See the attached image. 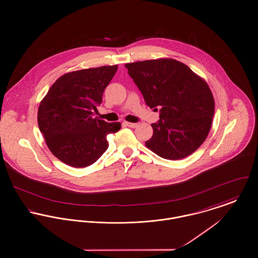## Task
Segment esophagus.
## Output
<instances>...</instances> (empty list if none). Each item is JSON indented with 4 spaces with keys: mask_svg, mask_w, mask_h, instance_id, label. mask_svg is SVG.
<instances>
[{
    "mask_svg": "<svg viewBox=\"0 0 258 258\" xmlns=\"http://www.w3.org/2000/svg\"><path fill=\"white\" fill-rule=\"evenodd\" d=\"M124 124L130 128H135L137 127V124L136 123H131V122H124Z\"/></svg>",
    "mask_w": 258,
    "mask_h": 258,
    "instance_id": "obj_1",
    "label": "esophagus"
}]
</instances>
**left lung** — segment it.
<instances>
[{"mask_svg":"<svg viewBox=\"0 0 258 258\" xmlns=\"http://www.w3.org/2000/svg\"><path fill=\"white\" fill-rule=\"evenodd\" d=\"M151 108H160L147 148L166 160L194 153L211 129L215 102L207 83L174 59L146 60L125 65Z\"/></svg>","mask_w":258,"mask_h":258,"instance_id":"obj_1","label":"left lung"}]
</instances>
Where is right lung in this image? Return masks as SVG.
<instances>
[{
    "label": "right lung",
    "mask_w": 258,
    "mask_h": 258,
    "mask_svg": "<svg viewBox=\"0 0 258 258\" xmlns=\"http://www.w3.org/2000/svg\"><path fill=\"white\" fill-rule=\"evenodd\" d=\"M117 65L75 71L61 76L41 100L37 121L51 153L64 164L86 167L108 148L106 136L121 128L94 118Z\"/></svg>",
    "instance_id": "1"
}]
</instances>
